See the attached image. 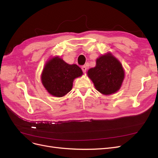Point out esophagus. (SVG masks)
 <instances>
[{
    "label": "esophagus",
    "mask_w": 158,
    "mask_h": 158,
    "mask_svg": "<svg viewBox=\"0 0 158 158\" xmlns=\"http://www.w3.org/2000/svg\"><path fill=\"white\" fill-rule=\"evenodd\" d=\"M86 69H87V68H86V66H82V70L84 73H85V72H86Z\"/></svg>",
    "instance_id": "34e87169"
}]
</instances>
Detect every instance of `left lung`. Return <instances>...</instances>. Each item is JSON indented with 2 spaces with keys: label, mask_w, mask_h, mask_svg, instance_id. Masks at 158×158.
Listing matches in <instances>:
<instances>
[{
  "label": "left lung",
  "mask_w": 158,
  "mask_h": 158,
  "mask_svg": "<svg viewBox=\"0 0 158 158\" xmlns=\"http://www.w3.org/2000/svg\"><path fill=\"white\" fill-rule=\"evenodd\" d=\"M88 76L98 92L111 95L121 87L125 72L120 62L108 52L97 59L96 65L88 70Z\"/></svg>",
  "instance_id": "left-lung-1"
}]
</instances>
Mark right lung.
<instances>
[{
  "label": "right lung",
  "mask_w": 158,
  "mask_h": 158,
  "mask_svg": "<svg viewBox=\"0 0 158 158\" xmlns=\"http://www.w3.org/2000/svg\"><path fill=\"white\" fill-rule=\"evenodd\" d=\"M78 65L69 64L58 56L47 62L41 74V82L51 95L60 98L72 89L73 81L82 75Z\"/></svg>",
  "instance_id": "add662e5"
}]
</instances>
